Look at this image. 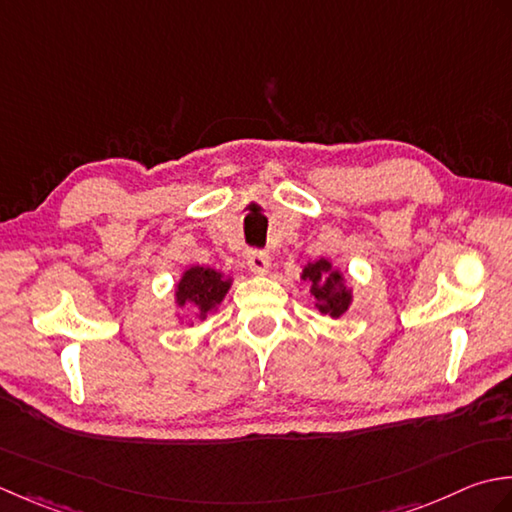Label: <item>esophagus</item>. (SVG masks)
<instances>
[{
    "label": "esophagus",
    "mask_w": 512,
    "mask_h": 512,
    "mask_svg": "<svg viewBox=\"0 0 512 512\" xmlns=\"http://www.w3.org/2000/svg\"><path fill=\"white\" fill-rule=\"evenodd\" d=\"M269 254L263 249H249L247 252V267L254 271V274H265L269 269Z\"/></svg>",
    "instance_id": "obj_1"
}]
</instances>
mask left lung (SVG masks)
Returning a JSON list of instances; mask_svg holds the SVG:
<instances>
[{
  "instance_id": "1",
  "label": "left lung",
  "mask_w": 512,
  "mask_h": 512,
  "mask_svg": "<svg viewBox=\"0 0 512 512\" xmlns=\"http://www.w3.org/2000/svg\"><path fill=\"white\" fill-rule=\"evenodd\" d=\"M302 280L311 285V294L318 300V309L331 318H340L349 309L351 294L342 283V274L331 269V263L325 258L309 263L302 271Z\"/></svg>"
}]
</instances>
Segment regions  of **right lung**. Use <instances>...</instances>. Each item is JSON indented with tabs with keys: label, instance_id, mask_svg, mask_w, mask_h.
Returning <instances> with one entry per match:
<instances>
[{
	"label": "right lung",
	"instance_id": "right-lung-1",
	"mask_svg": "<svg viewBox=\"0 0 512 512\" xmlns=\"http://www.w3.org/2000/svg\"><path fill=\"white\" fill-rule=\"evenodd\" d=\"M229 289V280L223 278L221 271L210 267H190L183 274L179 287H176V302L179 307L198 311L205 318L221 302Z\"/></svg>",
	"mask_w": 512,
	"mask_h": 512
}]
</instances>
